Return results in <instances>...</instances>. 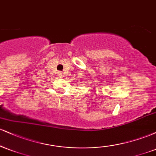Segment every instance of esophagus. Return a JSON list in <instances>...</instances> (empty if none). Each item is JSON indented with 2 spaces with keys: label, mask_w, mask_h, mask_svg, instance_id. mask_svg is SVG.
I'll return each instance as SVG.
<instances>
[{
  "label": "esophagus",
  "mask_w": 156,
  "mask_h": 156,
  "mask_svg": "<svg viewBox=\"0 0 156 156\" xmlns=\"http://www.w3.org/2000/svg\"><path fill=\"white\" fill-rule=\"evenodd\" d=\"M58 76H59L61 77V76H62V73H60V72H59V73H58Z\"/></svg>",
  "instance_id": "obj_1"
}]
</instances>
